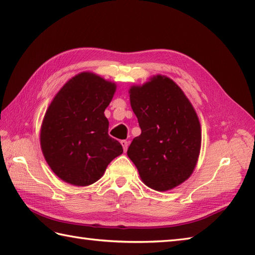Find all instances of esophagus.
Instances as JSON below:
<instances>
[{"mask_svg": "<svg viewBox=\"0 0 255 255\" xmlns=\"http://www.w3.org/2000/svg\"><path fill=\"white\" fill-rule=\"evenodd\" d=\"M121 143L123 145L124 151H127V148H128V141H127V140H122Z\"/></svg>", "mask_w": 255, "mask_h": 255, "instance_id": "34e87169", "label": "esophagus"}]
</instances>
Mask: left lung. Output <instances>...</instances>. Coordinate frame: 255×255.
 <instances>
[{"instance_id": "1", "label": "left lung", "mask_w": 255, "mask_h": 255, "mask_svg": "<svg viewBox=\"0 0 255 255\" xmlns=\"http://www.w3.org/2000/svg\"><path fill=\"white\" fill-rule=\"evenodd\" d=\"M129 94L141 134L127 154L145 185L169 191L186 181L196 166L202 143L197 114L180 86L164 75L131 86Z\"/></svg>"}]
</instances>
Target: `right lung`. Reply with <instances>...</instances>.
Segmentation results:
<instances>
[{
	"instance_id": "right-lung-1",
	"label": "right lung",
	"mask_w": 255,
	"mask_h": 255,
	"mask_svg": "<svg viewBox=\"0 0 255 255\" xmlns=\"http://www.w3.org/2000/svg\"><path fill=\"white\" fill-rule=\"evenodd\" d=\"M115 91V83L82 72L62 86L48 107L40 145L48 165L62 181L91 185L123 153L122 144L108 136L104 115Z\"/></svg>"
}]
</instances>
